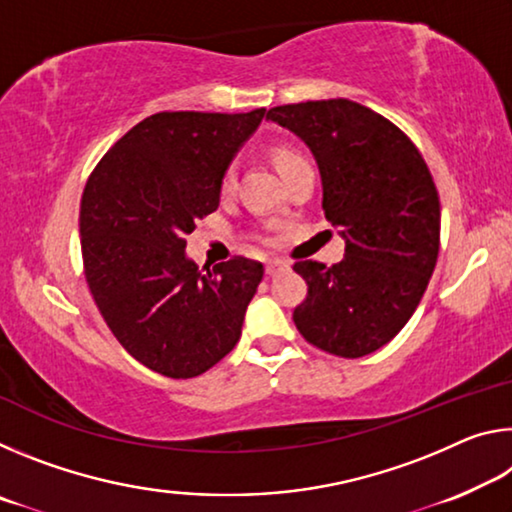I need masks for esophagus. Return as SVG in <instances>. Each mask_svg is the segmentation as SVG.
Masks as SVG:
<instances>
[{
	"mask_svg": "<svg viewBox=\"0 0 512 512\" xmlns=\"http://www.w3.org/2000/svg\"><path fill=\"white\" fill-rule=\"evenodd\" d=\"M287 268H289L287 259H271V262L266 264V275H277V273L287 271Z\"/></svg>",
	"mask_w": 512,
	"mask_h": 512,
	"instance_id": "1",
	"label": "esophagus"
}]
</instances>
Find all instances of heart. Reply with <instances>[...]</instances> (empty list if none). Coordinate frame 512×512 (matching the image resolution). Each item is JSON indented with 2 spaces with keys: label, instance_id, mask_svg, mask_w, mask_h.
Listing matches in <instances>:
<instances>
[{
  "label": "heart",
  "instance_id": "heart-1",
  "mask_svg": "<svg viewBox=\"0 0 512 512\" xmlns=\"http://www.w3.org/2000/svg\"><path fill=\"white\" fill-rule=\"evenodd\" d=\"M302 155H298V153H293V151H289V149H280V151H275V164H277V169H287L291 162H296V160H300ZM232 185H235V167H228L225 169V173H223V178H221V189L225 194L230 192L232 189Z\"/></svg>",
  "mask_w": 512,
  "mask_h": 512
}]
</instances>
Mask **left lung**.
<instances>
[{"instance_id": "obj_1", "label": "left lung", "mask_w": 512, "mask_h": 512, "mask_svg": "<svg viewBox=\"0 0 512 512\" xmlns=\"http://www.w3.org/2000/svg\"><path fill=\"white\" fill-rule=\"evenodd\" d=\"M266 119L314 153L325 219L345 239L339 264H293L307 282L293 323L320 350L366 357L409 323L436 268L440 201L427 162L393 121L350 99L289 103Z\"/></svg>"}]
</instances>
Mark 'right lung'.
I'll return each mask as SVG.
<instances>
[{
  "mask_svg": "<svg viewBox=\"0 0 512 512\" xmlns=\"http://www.w3.org/2000/svg\"><path fill=\"white\" fill-rule=\"evenodd\" d=\"M264 115L158 112L85 183L79 225L92 298L126 352L164 377L203 375L235 348L264 277L246 257L201 271L185 255V237L219 207L223 173Z\"/></svg>",
  "mask_w": 512,
  "mask_h": 512,
  "instance_id": "1",
  "label": "right lung"
}]
</instances>
